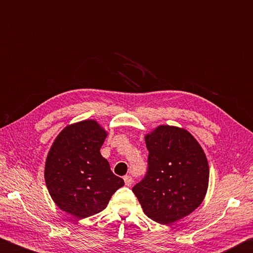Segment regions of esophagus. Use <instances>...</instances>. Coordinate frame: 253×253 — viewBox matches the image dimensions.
Instances as JSON below:
<instances>
[{"instance_id": "obj_1", "label": "esophagus", "mask_w": 253, "mask_h": 253, "mask_svg": "<svg viewBox=\"0 0 253 253\" xmlns=\"http://www.w3.org/2000/svg\"><path fill=\"white\" fill-rule=\"evenodd\" d=\"M123 180H124V183H126V185H127V187H130V185L133 183V179H132V176L130 175H126L123 178Z\"/></svg>"}]
</instances>
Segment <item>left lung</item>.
<instances>
[{
	"label": "left lung",
	"mask_w": 253,
	"mask_h": 253,
	"mask_svg": "<svg viewBox=\"0 0 253 253\" xmlns=\"http://www.w3.org/2000/svg\"><path fill=\"white\" fill-rule=\"evenodd\" d=\"M144 140L149 150L148 173L132 191L150 219L174 223L205 200L210 175L207 156L183 127L161 124Z\"/></svg>",
	"instance_id": "1"
}]
</instances>
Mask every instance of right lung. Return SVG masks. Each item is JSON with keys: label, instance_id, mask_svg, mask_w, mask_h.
Here are the masks:
<instances>
[{"label": "right lung", "instance_id": "right-lung-1", "mask_svg": "<svg viewBox=\"0 0 253 253\" xmlns=\"http://www.w3.org/2000/svg\"><path fill=\"white\" fill-rule=\"evenodd\" d=\"M106 136L108 131L99 122L83 120L66 126L47 153L44 179L48 193L62 211L77 219L104 210L124 185L100 153Z\"/></svg>", "mask_w": 253, "mask_h": 253}]
</instances>
